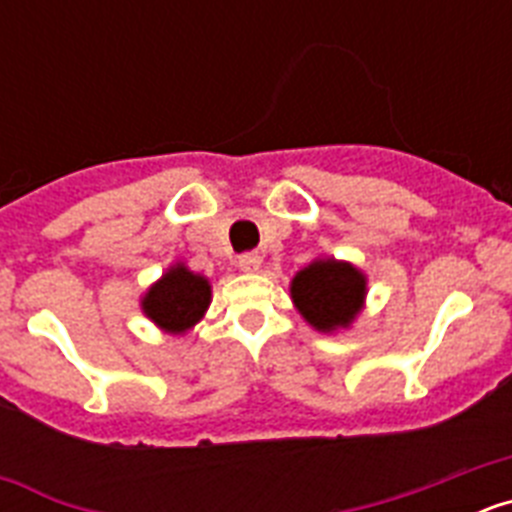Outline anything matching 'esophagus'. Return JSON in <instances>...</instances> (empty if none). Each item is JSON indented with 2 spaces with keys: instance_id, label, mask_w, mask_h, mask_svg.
I'll list each match as a JSON object with an SVG mask.
<instances>
[{
  "instance_id": "obj_1",
  "label": "esophagus",
  "mask_w": 512,
  "mask_h": 512,
  "mask_svg": "<svg viewBox=\"0 0 512 512\" xmlns=\"http://www.w3.org/2000/svg\"><path fill=\"white\" fill-rule=\"evenodd\" d=\"M238 266H241V271H246V274H256V271L261 269V256L259 253H243L241 259H238Z\"/></svg>"
}]
</instances>
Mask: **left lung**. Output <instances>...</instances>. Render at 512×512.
<instances>
[{"label": "left lung", "instance_id": "1", "mask_svg": "<svg viewBox=\"0 0 512 512\" xmlns=\"http://www.w3.org/2000/svg\"><path fill=\"white\" fill-rule=\"evenodd\" d=\"M369 279L351 261L318 256L289 282V297L302 320L318 333H338L354 325L364 310Z\"/></svg>", "mask_w": 512, "mask_h": 512}]
</instances>
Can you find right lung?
I'll use <instances>...</instances> for the list:
<instances>
[{"mask_svg": "<svg viewBox=\"0 0 512 512\" xmlns=\"http://www.w3.org/2000/svg\"><path fill=\"white\" fill-rule=\"evenodd\" d=\"M212 302L210 279L176 261L140 295V312L169 336H184L205 318Z\"/></svg>", "mask_w": 512, "mask_h": 512, "instance_id": "1", "label": "right lung"}]
</instances>
